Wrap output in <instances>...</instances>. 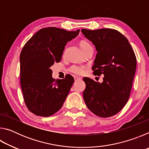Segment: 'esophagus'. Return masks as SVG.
<instances>
[{"label": "esophagus", "mask_w": 149, "mask_h": 149, "mask_svg": "<svg viewBox=\"0 0 149 149\" xmlns=\"http://www.w3.org/2000/svg\"><path fill=\"white\" fill-rule=\"evenodd\" d=\"M74 79H75V81H78V80H81V79H82L81 77H79L74 76Z\"/></svg>", "instance_id": "34e87169"}]
</instances>
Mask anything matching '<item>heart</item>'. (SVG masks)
I'll list each match as a JSON object with an SVG mask.
<instances>
[{"label": "heart", "mask_w": 149, "mask_h": 149, "mask_svg": "<svg viewBox=\"0 0 149 149\" xmlns=\"http://www.w3.org/2000/svg\"><path fill=\"white\" fill-rule=\"evenodd\" d=\"M79 46L81 49H82L83 51L86 49L87 47L90 46V45L85 41H81L79 42ZM85 68L83 65H73L70 67V71L72 73L76 75H81L84 74Z\"/></svg>", "instance_id": "b5f03b06"}]
</instances>
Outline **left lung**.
<instances>
[{"label": "left lung", "mask_w": 149, "mask_h": 149, "mask_svg": "<svg viewBox=\"0 0 149 149\" xmlns=\"http://www.w3.org/2000/svg\"><path fill=\"white\" fill-rule=\"evenodd\" d=\"M81 32L97 52L93 74L104 75L102 83L84 78L86 84L83 93L84 101L98 116H112L129 99L137 65L135 53L127 38L117 30L82 29Z\"/></svg>", "instance_id": "obj_1"}]
</instances>
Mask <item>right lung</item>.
I'll return each instance as SVG.
<instances>
[{
	"mask_svg": "<svg viewBox=\"0 0 149 149\" xmlns=\"http://www.w3.org/2000/svg\"><path fill=\"white\" fill-rule=\"evenodd\" d=\"M79 31L47 27L37 31L24 45L19 56L20 83L25 103L35 115L48 117L55 114L69 94L74 77L68 75L55 80L50 68L61 60L67 42Z\"/></svg>",
	"mask_w": 149,
	"mask_h": 149,
	"instance_id": "right-lung-1",
	"label": "right lung"
}]
</instances>
